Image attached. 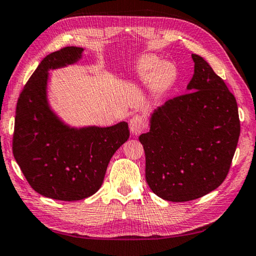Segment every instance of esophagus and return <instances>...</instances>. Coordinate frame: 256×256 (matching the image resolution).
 Wrapping results in <instances>:
<instances>
[{"instance_id":"esophagus-1","label":"esophagus","mask_w":256,"mask_h":256,"mask_svg":"<svg viewBox=\"0 0 256 256\" xmlns=\"http://www.w3.org/2000/svg\"><path fill=\"white\" fill-rule=\"evenodd\" d=\"M146 128H147V125H146V122L142 116L134 115L131 117V120H130V128H131V132L133 134L139 136L140 133L144 131Z\"/></svg>"}]
</instances>
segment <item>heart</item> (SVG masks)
Here are the masks:
<instances>
[{
	"label": "heart",
	"mask_w": 256,
	"mask_h": 256,
	"mask_svg": "<svg viewBox=\"0 0 256 256\" xmlns=\"http://www.w3.org/2000/svg\"><path fill=\"white\" fill-rule=\"evenodd\" d=\"M144 72L157 80L163 88H168L176 78V67L170 62H162L154 56H147L141 62Z\"/></svg>",
	"instance_id": "obj_1"
}]
</instances>
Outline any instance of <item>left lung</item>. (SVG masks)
I'll list each match as a JSON object with an SVG mask.
<instances>
[{
  "label": "left lung",
  "instance_id": "obj_1",
  "mask_svg": "<svg viewBox=\"0 0 256 256\" xmlns=\"http://www.w3.org/2000/svg\"><path fill=\"white\" fill-rule=\"evenodd\" d=\"M192 58L188 93L155 109L149 132L139 136L149 188L176 202L205 196L224 181L240 134L236 98L202 56Z\"/></svg>",
  "mask_w": 256,
  "mask_h": 256
}]
</instances>
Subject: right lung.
Returning <instances> with one entry per match:
<instances>
[{"mask_svg": "<svg viewBox=\"0 0 256 256\" xmlns=\"http://www.w3.org/2000/svg\"><path fill=\"white\" fill-rule=\"evenodd\" d=\"M83 51L67 46L46 56L24 86L16 109L14 160L36 192L56 200H80L98 192L110 158L130 136L126 122L75 128L50 106L48 72L78 62Z\"/></svg>", "mask_w": 256, "mask_h": 256, "instance_id": "obj_1", "label": "right lung"}]
</instances>
